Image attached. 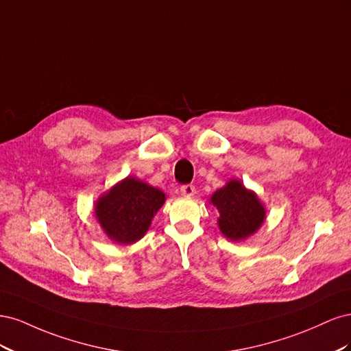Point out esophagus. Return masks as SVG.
Returning a JSON list of instances; mask_svg holds the SVG:
<instances>
[{
    "label": "esophagus",
    "instance_id": "esophagus-1",
    "mask_svg": "<svg viewBox=\"0 0 351 351\" xmlns=\"http://www.w3.org/2000/svg\"><path fill=\"white\" fill-rule=\"evenodd\" d=\"M180 193H182L183 196H195L196 189L192 184H184V186L180 187Z\"/></svg>",
    "mask_w": 351,
    "mask_h": 351
}]
</instances>
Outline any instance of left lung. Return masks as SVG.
Masks as SVG:
<instances>
[{
    "mask_svg": "<svg viewBox=\"0 0 351 351\" xmlns=\"http://www.w3.org/2000/svg\"><path fill=\"white\" fill-rule=\"evenodd\" d=\"M210 204L218 212V227L232 241L250 237L263 224L265 210L256 193L247 190L239 180L230 182L210 196Z\"/></svg>",
    "mask_w": 351,
    "mask_h": 351,
    "instance_id": "obj_1",
    "label": "left lung"
}]
</instances>
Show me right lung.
Here are the masks:
<instances>
[{
    "label": "right lung",
    "instance_id": "right-lung-1",
    "mask_svg": "<svg viewBox=\"0 0 351 351\" xmlns=\"http://www.w3.org/2000/svg\"><path fill=\"white\" fill-rule=\"evenodd\" d=\"M164 202L165 193L161 190L127 177L97 200L95 215L112 241L132 244L146 234Z\"/></svg>",
    "mask_w": 351,
    "mask_h": 351
}]
</instances>
